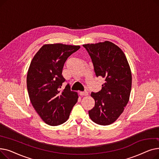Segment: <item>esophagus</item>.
Masks as SVG:
<instances>
[{"mask_svg": "<svg viewBox=\"0 0 159 159\" xmlns=\"http://www.w3.org/2000/svg\"><path fill=\"white\" fill-rule=\"evenodd\" d=\"M80 95H82V96H87L88 95V92L87 91H80Z\"/></svg>", "mask_w": 159, "mask_h": 159, "instance_id": "34e87169", "label": "esophagus"}]
</instances>
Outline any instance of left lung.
<instances>
[{
	"label": "left lung",
	"mask_w": 159,
	"mask_h": 159,
	"mask_svg": "<svg viewBox=\"0 0 159 159\" xmlns=\"http://www.w3.org/2000/svg\"><path fill=\"white\" fill-rule=\"evenodd\" d=\"M92 61L97 77L105 79L102 89L91 93L95 106L88 111L91 120L107 126L115 122L129 102L131 71L122 50L110 41L83 44Z\"/></svg>",
	"instance_id": "1"
}]
</instances>
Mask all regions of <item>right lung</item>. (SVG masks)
Wrapping results in <instances>:
<instances>
[{
  "label": "right lung",
  "instance_id": "add662e5",
  "mask_svg": "<svg viewBox=\"0 0 159 159\" xmlns=\"http://www.w3.org/2000/svg\"><path fill=\"white\" fill-rule=\"evenodd\" d=\"M80 46L61 43L42 46L33 57L27 74V88L32 106L43 120L58 126L68 119L79 98L69 84L61 89L66 80L62 72L66 61Z\"/></svg>",
  "mask_w": 159,
  "mask_h": 159
}]
</instances>
